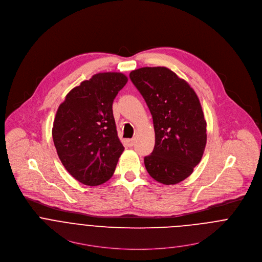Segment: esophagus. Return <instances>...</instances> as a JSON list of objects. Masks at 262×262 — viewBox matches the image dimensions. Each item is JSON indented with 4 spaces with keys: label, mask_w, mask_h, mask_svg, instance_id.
<instances>
[{
    "label": "esophagus",
    "mask_w": 262,
    "mask_h": 262,
    "mask_svg": "<svg viewBox=\"0 0 262 262\" xmlns=\"http://www.w3.org/2000/svg\"><path fill=\"white\" fill-rule=\"evenodd\" d=\"M134 142H135V139H133V138L126 140V143H127V145H128L129 147H132V146L134 145Z\"/></svg>",
    "instance_id": "obj_1"
}]
</instances>
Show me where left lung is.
I'll use <instances>...</instances> for the list:
<instances>
[{
	"mask_svg": "<svg viewBox=\"0 0 262 262\" xmlns=\"http://www.w3.org/2000/svg\"><path fill=\"white\" fill-rule=\"evenodd\" d=\"M153 118L155 146L144 158L149 175L177 184L193 172L203 155L207 134L200 101L190 85L166 67H144L130 73Z\"/></svg>",
	"mask_w": 262,
	"mask_h": 262,
	"instance_id": "8db88e82",
	"label": "left lung"
}]
</instances>
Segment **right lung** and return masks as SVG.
I'll return each instance as SVG.
<instances>
[{
	"mask_svg": "<svg viewBox=\"0 0 262 262\" xmlns=\"http://www.w3.org/2000/svg\"><path fill=\"white\" fill-rule=\"evenodd\" d=\"M127 81L122 73L95 74L73 88L57 110L52 135L58 156L85 185L108 181L124 151L112 105Z\"/></svg>",
	"mask_w": 262,
	"mask_h": 262,
	"instance_id": "obj_1",
	"label": "right lung"
}]
</instances>
